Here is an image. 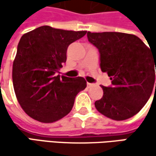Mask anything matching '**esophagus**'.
I'll return each instance as SVG.
<instances>
[{
	"label": "esophagus",
	"instance_id": "34e87169",
	"mask_svg": "<svg viewBox=\"0 0 156 156\" xmlns=\"http://www.w3.org/2000/svg\"><path fill=\"white\" fill-rule=\"evenodd\" d=\"M87 87H91L94 86V84H92V83H87Z\"/></svg>",
	"mask_w": 156,
	"mask_h": 156
}]
</instances>
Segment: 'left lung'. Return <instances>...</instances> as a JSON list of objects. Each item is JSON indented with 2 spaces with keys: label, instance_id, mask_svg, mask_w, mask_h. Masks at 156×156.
<instances>
[{
  "label": "left lung",
  "instance_id": "8db88e82",
  "mask_svg": "<svg viewBox=\"0 0 156 156\" xmlns=\"http://www.w3.org/2000/svg\"><path fill=\"white\" fill-rule=\"evenodd\" d=\"M87 39L99 51L102 72L112 80L111 87L102 86L104 94L95 102L96 108L116 121L134 116L153 92L156 55L133 34L88 31Z\"/></svg>",
  "mask_w": 156,
  "mask_h": 156
}]
</instances>
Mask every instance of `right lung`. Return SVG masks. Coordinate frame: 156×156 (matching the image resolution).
Wrapping results in <instances>:
<instances>
[{
  "mask_svg": "<svg viewBox=\"0 0 156 156\" xmlns=\"http://www.w3.org/2000/svg\"><path fill=\"white\" fill-rule=\"evenodd\" d=\"M86 33L41 26L20 38L12 82L19 104L33 119L42 123L61 119L71 111L78 92L86 88L85 78L57 75L67 60L68 47Z\"/></svg>",
  "mask_w": 156,
  "mask_h": 156,
  "instance_id": "right-lung-1",
  "label": "right lung"
}]
</instances>
